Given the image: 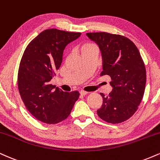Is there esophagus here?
Listing matches in <instances>:
<instances>
[{"mask_svg":"<svg viewBox=\"0 0 160 160\" xmlns=\"http://www.w3.org/2000/svg\"><path fill=\"white\" fill-rule=\"evenodd\" d=\"M80 94L81 95H86V94H88V92H87L81 90V91H80Z\"/></svg>","mask_w":160,"mask_h":160,"instance_id":"34e87169","label":"esophagus"}]
</instances>
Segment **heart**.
Segmentation results:
<instances>
[{"mask_svg": "<svg viewBox=\"0 0 160 160\" xmlns=\"http://www.w3.org/2000/svg\"><path fill=\"white\" fill-rule=\"evenodd\" d=\"M95 47V46L92 44V43H86V44L82 45V47H81V52H83V51L86 50V49L92 48V47Z\"/></svg>", "mask_w": 160, "mask_h": 160, "instance_id": "heart-1", "label": "heart"}]
</instances>
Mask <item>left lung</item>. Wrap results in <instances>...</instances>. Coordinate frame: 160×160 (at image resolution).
I'll return each mask as SVG.
<instances>
[{"label":"left lung","instance_id":"obj_1","mask_svg":"<svg viewBox=\"0 0 160 160\" xmlns=\"http://www.w3.org/2000/svg\"><path fill=\"white\" fill-rule=\"evenodd\" d=\"M86 35L98 46L102 58L100 76L111 77L113 88L108 96L101 93L103 103L97 113L108 122H124L135 113L144 96L146 69L140 52L126 37L107 32Z\"/></svg>","mask_w":160,"mask_h":160}]
</instances>
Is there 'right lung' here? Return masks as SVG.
Returning a JSON list of instances; mask_svg holds the SVG:
<instances>
[{"instance_id": "right-lung-1", "label": "right lung", "mask_w": 160, "mask_h": 160, "mask_svg": "<svg viewBox=\"0 0 160 160\" xmlns=\"http://www.w3.org/2000/svg\"><path fill=\"white\" fill-rule=\"evenodd\" d=\"M80 34L47 29L32 40L23 53L18 72L19 94L28 111L41 122L56 124L65 120L79 98L78 91L63 92L50 81L61 66L66 46Z\"/></svg>"}]
</instances>
